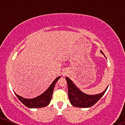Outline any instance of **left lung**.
I'll list each match as a JSON object with an SVG mask.
<instances>
[{"label": "left lung", "mask_w": 125, "mask_h": 125, "mask_svg": "<svg viewBox=\"0 0 125 125\" xmlns=\"http://www.w3.org/2000/svg\"><path fill=\"white\" fill-rule=\"evenodd\" d=\"M100 53L104 54L103 52ZM68 87V98L72 106L76 107L88 108L94 105L106 92L108 87L102 93L96 95H88L84 93L76 87L72 80L68 77H65Z\"/></svg>", "instance_id": "1"}]
</instances>
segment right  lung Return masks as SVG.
Returning a JSON list of instances; mask_svg holds the SVG:
<instances>
[{"mask_svg":"<svg viewBox=\"0 0 125 125\" xmlns=\"http://www.w3.org/2000/svg\"><path fill=\"white\" fill-rule=\"evenodd\" d=\"M61 76L57 77L55 80L53 81L51 85L49 87V88L42 94L41 95H39L38 96L35 97L34 98L32 99H26L24 98L23 97L19 96L15 93L16 96L19 99V100L22 102L25 106L29 108H41L43 107H46L49 104L52 98V95L53 92V90L56 82L60 78Z\"/></svg>","mask_w":125,"mask_h":125,"instance_id":"obj_1","label":"right lung"}]
</instances>
